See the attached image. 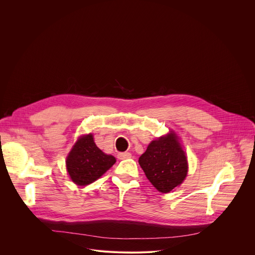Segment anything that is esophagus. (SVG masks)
<instances>
[{
    "mask_svg": "<svg viewBox=\"0 0 255 255\" xmlns=\"http://www.w3.org/2000/svg\"><path fill=\"white\" fill-rule=\"evenodd\" d=\"M130 157H131V153H129V152H122V153L118 154L119 159H127Z\"/></svg>",
    "mask_w": 255,
    "mask_h": 255,
    "instance_id": "obj_1",
    "label": "esophagus"
}]
</instances>
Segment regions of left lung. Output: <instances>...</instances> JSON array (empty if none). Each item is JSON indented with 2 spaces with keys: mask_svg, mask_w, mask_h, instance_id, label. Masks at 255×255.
<instances>
[{
  "mask_svg": "<svg viewBox=\"0 0 255 255\" xmlns=\"http://www.w3.org/2000/svg\"><path fill=\"white\" fill-rule=\"evenodd\" d=\"M138 162L153 187L163 194L179 186L188 173L186 153L173 132L151 141Z\"/></svg>",
  "mask_w": 255,
  "mask_h": 255,
  "instance_id": "left-lung-1",
  "label": "left lung"
}]
</instances>
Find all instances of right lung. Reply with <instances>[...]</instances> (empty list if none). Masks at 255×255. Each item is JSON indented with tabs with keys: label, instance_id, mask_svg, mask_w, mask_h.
Instances as JSON below:
<instances>
[{
	"label": "right lung",
	"instance_id": "add662e5",
	"mask_svg": "<svg viewBox=\"0 0 255 255\" xmlns=\"http://www.w3.org/2000/svg\"><path fill=\"white\" fill-rule=\"evenodd\" d=\"M116 162L112 155L104 153L94 142L93 134L81 136L66 157V169L78 186H87L100 178Z\"/></svg>",
	"mask_w": 255,
	"mask_h": 255
}]
</instances>
